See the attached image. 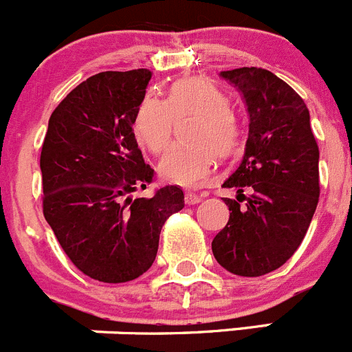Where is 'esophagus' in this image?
Listing matches in <instances>:
<instances>
[{
	"mask_svg": "<svg viewBox=\"0 0 352 352\" xmlns=\"http://www.w3.org/2000/svg\"><path fill=\"white\" fill-rule=\"evenodd\" d=\"M185 202H186V206H195V204L202 202V195H197V193L188 192L185 195Z\"/></svg>",
	"mask_w": 352,
	"mask_h": 352,
	"instance_id": "34e87169",
	"label": "esophagus"
}]
</instances>
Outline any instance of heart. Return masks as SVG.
I'll list each match as a JSON object with an SVG mask.
<instances>
[{
  "mask_svg": "<svg viewBox=\"0 0 352 352\" xmlns=\"http://www.w3.org/2000/svg\"><path fill=\"white\" fill-rule=\"evenodd\" d=\"M185 138L190 143L169 148L159 164V174L174 185L195 188L207 182L216 164V152L230 155L240 146L242 129L230 110V100L204 78L174 82L167 98L146 95L133 117V133L143 148L162 153L176 122L190 119Z\"/></svg>",
  "mask_w": 352,
  "mask_h": 352,
  "instance_id": "heart-1",
  "label": "heart"
}]
</instances>
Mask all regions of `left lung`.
Segmentation results:
<instances>
[{
    "mask_svg": "<svg viewBox=\"0 0 352 352\" xmlns=\"http://www.w3.org/2000/svg\"><path fill=\"white\" fill-rule=\"evenodd\" d=\"M249 110L242 164L224 182L230 219L214 236L217 263L239 276H261L285 264L306 236L320 199V150L304 100L273 72L224 70ZM250 192L249 196L243 190Z\"/></svg>",
    "mask_w": 352,
    "mask_h": 352,
    "instance_id": "8db88e82",
    "label": "left lung"
}]
</instances>
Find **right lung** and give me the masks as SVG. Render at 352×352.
I'll return each mask as SVG.
<instances>
[{
	"label": "right lung",
	"instance_id": "obj_1",
	"mask_svg": "<svg viewBox=\"0 0 352 352\" xmlns=\"http://www.w3.org/2000/svg\"><path fill=\"white\" fill-rule=\"evenodd\" d=\"M150 78L107 70L82 81L53 110L41 148L45 219L74 266L103 283L142 276L166 219L185 207L174 185L131 197L153 179L133 133Z\"/></svg>",
	"mask_w": 352,
	"mask_h": 352
}]
</instances>
